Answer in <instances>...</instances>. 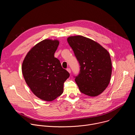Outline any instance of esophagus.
<instances>
[{
    "label": "esophagus",
    "mask_w": 135,
    "mask_h": 135,
    "mask_svg": "<svg viewBox=\"0 0 135 135\" xmlns=\"http://www.w3.org/2000/svg\"><path fill=\"white\" fill-rule=\"evenodd\" d=\"M67 70L68 71V73H71V70H70V69L69 68H68L67 69Z\"/></svg>",
    "instance_id": "esophagus-1"
}]
</instances>
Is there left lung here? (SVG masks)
<instances>
[{
  "instance_id": "1",
  "label": "left lung",
  "mask_w": 135,
  "mask_h": 135,
  "mask_svg": "<svg viewBox=\"0 0 135 135\" xmlns=\"http://www.w3.org/2000/svg\"><path fill=\"white\" fill-rule=\"evenodd\" d=\"M67 41L80 64V72L74 78L80 91L91 97L100 94L108 85L112 75L108 52L82 36L69 37Z\"/></svg>"
}]
</instances>
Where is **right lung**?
<instances>
[{"label":"right lung","instance_id":"1","mask_svg":"<svg viewBox=\"0 0 135 135\" xmlns=\"http://www.w3.org/2000/svg\"><path fill=\"white\" fill-rule=\"evenodd\" d=\"M59 42L45 40L37 44L27 53L22 71L28 86L37 97L51 102L60 96L64 84L70 74L54 57Z\"/></svg>","mask_w":135,"mask_h":135}]
</instances>
